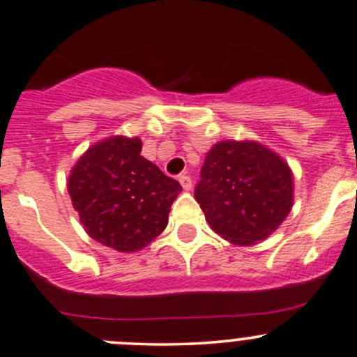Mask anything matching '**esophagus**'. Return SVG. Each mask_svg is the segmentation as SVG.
<instances>
[{"instance_id": "34e87169", "label": "esophagus", "mask_w": 357, "mask_h": 357, "mask_svg": "<svg viewBox=\"0 0 357 357\" xmlns=\"http://www.w3.org/2000/svg\"><path fill=\"white\" fill-rule=\"evenodd\" d=\"M178 179H179V183H181L183 190H185V191H190L191 190V178H190V176L181 174Z\"/></svg>"}]
</instances>
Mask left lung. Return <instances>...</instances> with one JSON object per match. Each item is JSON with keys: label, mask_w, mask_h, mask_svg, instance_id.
Returning a JSON list of instances; mask_svg holds the SVG:
<instances>
[{"label": "left lung", "mask_w": 357, "mask_h": 357, "mask_svg": "<svg viewBox=\"0 0 357 357\" xmlns=\"http://www.w3.org/2000/svg\"><path fill=\"white\" fill-rule=\"evenodd\" d=\"M200 176L195 200L208 226L236 246L267 239L294 204L291 167L260 142H217Z\"/></svg>", "instance_id": "obj_1"}]
</instances>
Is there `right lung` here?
<instances>
[{
	"instance_id": "add662e5",
	"label": "right lung",
	"mask_w": 357,
	"mask_h": 357,
	"mask_svg": "<svg viewBox=\"0 0 357 357\" xmlns=\"http://www.w3.org/2000/svg\"><path fill=\"white\" fill-rule=\"evenodd\" d=\"M140 152V138L116 135L89 147L68 176L82 226L119 253L150 245L166 229L172 202L183 190Z\"/></svg>"
}]
</instances>
